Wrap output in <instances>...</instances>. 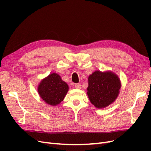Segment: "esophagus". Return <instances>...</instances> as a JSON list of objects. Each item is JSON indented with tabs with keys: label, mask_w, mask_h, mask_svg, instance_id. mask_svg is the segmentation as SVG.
<instances>
[{
	"label": "esophagus",
	"mask_w": 151,
	"mask_h": 151,
	"mask_svg": "<svg viewBox=\"0 0 151 151\" xmlns=\"http://www.w3.org/2000/svg\"><path fill=\"white\" fill-rule=\"evenodd\" d=\"M75 88L77 89H81V85L80 84H75Z\"/></svg>",
	"instance_id": "1"
}]
</instances>
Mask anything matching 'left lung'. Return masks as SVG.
I'll list each match as a JSON object with an SVG mask.
<instances>
[{
	"mask_svg": "<svg viewBox=\"0 0 151 151\" xmlns=\"http://www.w3.org/2000/svg\"><path fill=\"white\" fill-rule=\"evenodd\" d=\"M87 94L95 107L102 108L116 99L119 93L121 83L118 76L111 72H94L89 76Z\"/></svg>",
	"mask_w": 151,
	"mask_h": 151,
	"instance_id": "obj_1",
	"label": "left lung"
}]
</instances>
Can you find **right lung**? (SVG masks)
<instances>
[{
  "mask_svg": "<svg viewBox=\"0 0 151 151\" xmlns=\"http://www.w3.org/2000/svg\"><path fill=\"white\" fill-rule=\"evenodd\" d=\"M68 85L56 73H52L43 79L38 86V93L43 100L52 106L62 102L67 91Z\"/></svg>",
  "mask_w": 151,
  "mask_h": 151,
  "instance_id": "add662e5",
  "label": "right lung"
}]
</instances>
